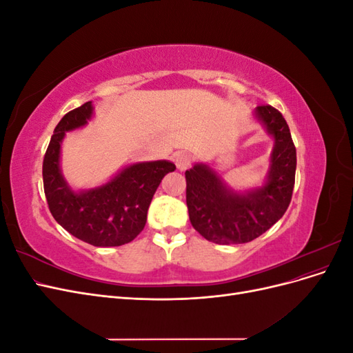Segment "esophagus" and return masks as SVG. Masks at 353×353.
I'll list each match as a JSON object with an SVG mask.
<instances>
[{
    "mask_svg": "<svg viewBox=\"0 0 353 353\" xmlns=\"http://www.w3.org/2000/svg\"><path fill=\"white\" fill-rule=\"evenodd\" d=\"M174 160H175V165L179 170H185L191 165V157L187 153H176Z\"/></svg>",
    "mask_w": 353,
    "mask_h": 353,
    "instance_id": "34e87169",
    "label": "esophagus"
}]
</instances>
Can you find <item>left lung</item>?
<instances>
[{
	"label": "left lung",
	"instance_id": "8db88e82",
	"mask_svg": "<svg viewBox=\"0 0 353 353\" xmlns=\"http://www.w3.org/2000/svg\"><path fill=\"white\" fill-rule=\"evenodd\" d=\"M254 116L274 138L268 176L262 187L239 193L205 163L185 170L190 222L212 243L240 244L258 239L290 205L296 175L290 130L272 105H258Z\"/></svg>",
	"mask_w": 353,
	"mask_h": 353
}]
</instances>
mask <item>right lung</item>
Segmentation results:
<instances>
[{"mask_svg":"<svg viewBox=\"0 0 353 353\" xmlns=\"http://www.w3.org/2000/svg\"><path fill=\"white\" fill-rule=\"evenodd\" d=\"M92 110V103L87 101L61 117L44 156L42 179L51 215L63 228L97 248H113L132 241L143 231L159 184L176 168L168 160L134 163L100 187L73 191L61 175V141L66 132L87 125Z\"/></svg>","mask_w":353,"mask_h":353,"instance_id":"add662e5","label":"right lung"}]
</instances>
